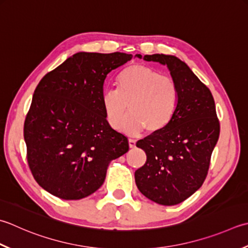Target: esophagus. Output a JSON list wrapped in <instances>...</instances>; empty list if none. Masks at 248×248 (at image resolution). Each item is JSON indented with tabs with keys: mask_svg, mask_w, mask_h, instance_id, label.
<instances>
[{
	"mask_svg": "<svg viewBox=\"0 0 248 248\" xmlns=\"http://www.w3.org/2000/svg\"><path fill=\"white\" fill-rule=\"evenodd\" d=\"M129 147L130 148L135 147V140H129Z\"/></svg>",
	"mask_w": 248,
	"mask_h": 248,
	"instance_id": "esophagus-1",
	"label": "esophagus"
}]
</instances>
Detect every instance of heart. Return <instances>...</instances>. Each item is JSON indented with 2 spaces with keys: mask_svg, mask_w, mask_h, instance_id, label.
<instances>
[{
  "mask_svg": "<svg viewBox=\"0 0 248 248\" xmlns=\"http://www.w3.org/2000/svg\"><path fill=\"white\" fill-rule=\"evenodd\" d=\"M117 90L102 94L106 120L113 129L121 128L129 108L124 130L139 134L144 129L158 133L168 128L177 113L179 89L172 77L143 64L121 71L116 80Z\"/></svg>",
  "mask_w": 248,
  "mask_h": 248,
  "instance_id": "1",
  "label": "heart"
}]
</instances>
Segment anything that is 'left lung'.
Masks as SVG:
<instances>
[{"label":"left lung","instance_id":"left-lung-1","mask_svg":"<svg viewBox=\"0 0 248 248\" xmlns=\"http://www.w3.org/2000/svg\"><path fill=\"white\" fill-rule=\"evenodd\" d=\"M143 59L168 66L177 82L179 105L168 128L137 143L147 159L134 173L135 184L149 200L161 205H175L204 183L220 124L210 89L185 62L162 53L146 55Z\"/></svg>","mask_w":248,"mask_h":248}]
</instances>
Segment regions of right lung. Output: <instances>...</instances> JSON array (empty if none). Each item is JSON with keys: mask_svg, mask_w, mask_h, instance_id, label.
Returning a JSON list of instances; mask_svg holds the SVG:
<instances>
[{"mask_svg": "<svg viewBox=\"0 0 248 248\" xmlns=\"http://www.w3.org/2000/svg\"><path fill=\"white\" fill-rule=\"evenodd\" d=\"M132 59L124 52H77L38 82L24 120L29 168L63 200H79L104 183L111 160L129 150L102 105L106 75Z\"/></svg>", "mask_w": 248, "mask_h": 248, "instance_id": "1", "label": "right lung"}]
</instances>
